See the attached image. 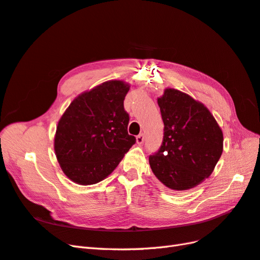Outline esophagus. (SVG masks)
<instances>
[{"instance_id": "obj_1", "label": "esophagus", "mask_w": 260, "mask_h": 260, "mask_svg": "<svg viewBox=\"0 0 260 260\" xmlns=\"http://www.w3.org/2000/svg\"><path fill=\"white\" fill-rule=\"evenodd\" d=\"M143 142H144V135H143V133H140L139 136H137V143L142 144Z\"/></svg>"}]
</instances>
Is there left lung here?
<instances>
[{"instance_id": "obj_1", "label": "left lung", "mask_w": 260, "mask_h": 260, "mask_svg": "<svg viewBox=\"0 0 260 260\" xmlns=\"http://www.w3.org/2000/svg\"><path fill=\"white\" fill-rule=\"evenodd\" d=\"M157 104L164 138L150 166L168 190L180 193L212 174L223 152V132L205 105L178 89L166 88Z\"/></svg>"}]
</instances>
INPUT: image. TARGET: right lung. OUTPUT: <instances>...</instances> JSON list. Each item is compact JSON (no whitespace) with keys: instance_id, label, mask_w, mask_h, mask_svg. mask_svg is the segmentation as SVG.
Segmentation results:
<instances>
[{"instance_id":"add662e5","label":"right lung","mask_w":260,"mask_h":260,"mask_svg":"<svg viewBox=\"0 0 260 260\" xmlns=\"http://www.w3.org/2000/svg\"><path fill=\"white\" fill-rule=\"evenodd\" d=\"M130 84L104 82L86 90L61 116L54 152L66 176L79 185H94L114 172L136 143L128 133L129 115L123 101Z\"/></svg>"}]
</instances>
